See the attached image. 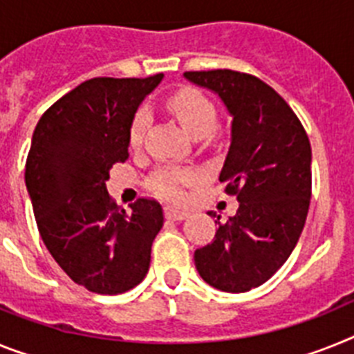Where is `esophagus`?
Returning <instances> with one entry per match:
<instances>
[{
    "instance_id": "1",
    "label": "esophagus",
    "mask_w": 354,
    "mask_h": 354,
    "mask_svg": "<svg viewBox=\"0 0 354 354\" xmlns=\"http://www.w3.org/2000/svg\"><path fill=\"white\" fill-rule=\"evenodd\" d=\"M165 218L171 219V221H182V219L189 218V212L187 210L174 209V207H165Z\"/></svg>"
}]
</instances>
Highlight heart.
Returning <instances> with one entry per match:
<instances>
[{"label":"heart","instance_id":"b5f03b06","mask_svg":"<svg viewBox=\"0 0 354 354\" xmlns=\"http://www.w3.org/2000/svg\"><path fill=\"white\" fill-rule=\"evenodd\" d=\"M167 106L174 113V117L180 120L183 129L194 138L209 135L216 126V108H214L212 100L205 97L201 91L183 88L169 97ZM147 126H149V113L145 109H138L129 124V145L131 147H138L142 144ZM196 178H198L196 172L191 169L160 167L151 174L149 189L165 200H180L183 196L182 187L192 183Z\"/></svg>","mask_w":354,"mask_h":354}]
</instances>
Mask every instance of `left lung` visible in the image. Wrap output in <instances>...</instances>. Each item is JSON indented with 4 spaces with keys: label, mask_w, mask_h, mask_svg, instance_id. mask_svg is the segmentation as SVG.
I'll use <instances>...</instances> for the list:
<instances>
[{
    "label": "left lung",
    "mask_w": 354,
    "mask_h": 354,
    "mask_svg": "<svg viewBox=\"0 0 354 354\" xmlns=\"http://www.w3.org/2000/svg\"><path fill=\"white\" fill-rule=\"evenodd\" d=\"M187 81L218 95L232 115V138L219 174L239 201L212 243L194 252L196 270L221 292L266 283L295 248L311 198V145L286 100L250 73L185 71ZM212 216V212H210Z\"/></svg>",
    "instance_id": "8db88e82"
}]
</instances>
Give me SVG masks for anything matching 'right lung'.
Here are the masks:
<instances>
[{"label":"right lung","instance_id":"obj_1","mask_svg":"<svg viewBox=\"0 0 354 354\" xmlns=\"http://www.w3.org/2000/svg\"><path fill=\"white\" fill-rule=\"evenodd\" d=\"M162 79H90L52 104L32 136L25 183L41 239L68 277L93 293L127 292L149 270L162 207L140 198L126 212L106 182L129 156L133 115Z\"/></svg>","mask_w":354,"mask_h":354}]
</instances>
